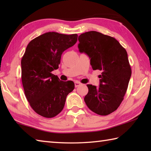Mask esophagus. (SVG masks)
<instances>
[{
    "instance_id": "obj_1",
    "label": "esophagus",
    "mask_w": 151,
    "mask_h": 151,
    "mask_svg": "<svg viewBox=\"0 0 151 151\" xmlns=\"http://www.w3.org/2000/svg\"><path fill=\"white\" fill-rule=\"evenodd\" d=\"M81 85V83H80V82H78V81H75V87H78V86H79Z\"/></svg>"
}]
</instances>
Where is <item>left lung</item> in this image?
I'll list each match as a JSON object with an SVG mask.
<instances>
[{
    "instance_id": "8db88e82",
    "label": "left lung",
    "mask_w": 151,
    "mask_h": 151,
    "mask_svg": "<svg viewBox=\"0 0 151 151\" xmlns=\"http://www.w3.org/2000/svg\"><path fill=\"white\" fill-rule=\"evenodd\" d=\"M80 52L91 59L93 70L101 71L99 87L87 85L85 102L88 109L99 115H108L118 109L123 100L131 76L126 50L114 38L96 31L78 37Z\"/></svg>"
}]
</instances>
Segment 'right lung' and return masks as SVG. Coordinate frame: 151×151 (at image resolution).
I'll return each mask as SVG.
<instances>
[{
  "mask_svg": "<svg viewBox=\"0 0 151 151\" xmlns=\"http://www.w3.org/2000/svg\"><path fill=\"white\" fill-rule=\"evenodd\" d=\"M78 35L49 32L27 45L21 59V78L25 96L39 115L52 118L62 111L75 83L60 81L52 71L58 69L61 55L75 44Z\"/></svg>",
  "mask_w": 151,
  "mask_h": 151,
  "instance_id": "add662e5",
  "label": "right lung"
}]
</instances>
